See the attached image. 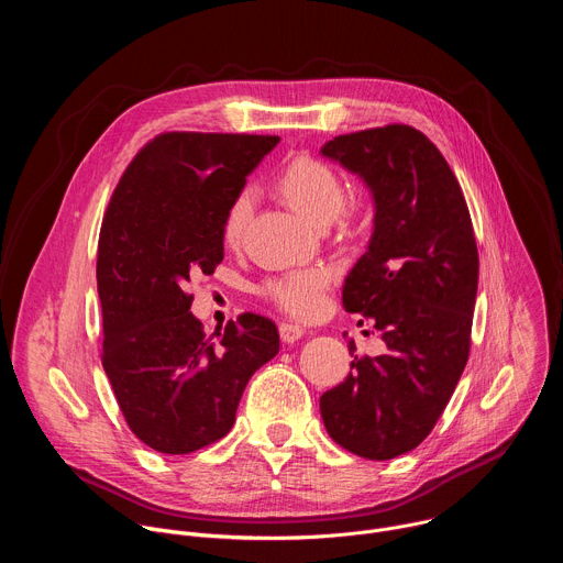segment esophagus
I'll return each mask as SVG.
<instances>
[{"label":"esophagus","instance_id":"34e87169","mask_svg":"<svg viewBox=\"0 0 563 563\" xmlns=\"http://www.w3.org/2000/svg\"><path fill=\"white\" fill-rule=\"evenodd\" d=\"M278 332H280V339H283L285 343H296V341H300L302 334H305V330H302L300 325H294V323H280Z\"/></svg>","mask_w":563,"mask_h":563}]
</instances>
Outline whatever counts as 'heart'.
Returning <instances> with one entry per match:
<instances>
[{
  "instance_id": "1",
  "label": "heart",
  "mask_w": 563,
  "mask_h": 563,
  "mask_svg": "<svg viewBox=\"0 0 563 563\" xmlns=\"http://www.w3.org/2000/svg\"><path fill=\"white\" fill-rule=\"evenodd\" d=\"M280 196L318 227L330 224L345 207V185L323 159L298 155L276 178ZM252 194L245 189L233 196L222 218V240L238 245L252 216ZM330 274L323 267H302L263 285V294L294 318H316L328 307Z\"/></svg>"
}]
</instances>
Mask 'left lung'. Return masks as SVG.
<instances>
[{"label":"left lung","instance_id":"1","mask_svg":"<svg viewBox=\"0 0 563 563\" xmlns=\"http://www.w3.org/2000/svg\"><path fill=\"white\" fill-rule=\"evenodd\" d=\"M320 153L372 191L374 231L345 278L343 305L372 318L387 347L374 358L354 356L347 378L320 396V415L341 448L387 461L432 432L467 363L478 285L474 229L445 157L415 126L339 135ZM347 347L356 352L354 341Z\"/></svg>","mask_w":563,"mask_h":563}]
</instances>
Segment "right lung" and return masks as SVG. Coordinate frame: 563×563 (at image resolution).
Instances as JSON below:
<instances>
[{
    "instance_id": "obj_1",
    "label": "right lung",
    "mask_w": 563,
    "mask_h": 563,
    "mask_svg": "<svg viewBox=\"0 0 563 563\" xmlns=\"http://www.w3.org/2000/svg\"><path fill=\"white\" fill-rule=\"evenodd\" d=\"M278 135L172 131L131 159L102 220V365L131 432L163 454L222 439L252 374L278 354L276 323L229 320L218 343L185 291L222 263V218Z\"/></svg>"
}]
</instances>
